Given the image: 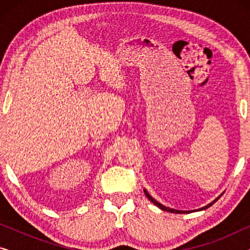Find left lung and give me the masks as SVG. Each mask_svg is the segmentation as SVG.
<instances>
[{"label": "left lung", "instance_id": "left-lung-1", "mask_svg": "<svg viewBox=\"0 0 250 250\" xmlns=\"http://www.w3.org/2000/svg\"><path fill=\"white\" fill-rule=\"evenodd\" d=\"M145 193H146V198H148V199H149L150 201H151V203H152V204H155L157 207H159V208H160V209H163V210H166V211H170V213H175V214L189 213V211H190V210H189V211H186V210H177V209H173V208L166 207V206H164V205H162V204H160V203H158V201H157V200H155V199H153V198H152L151 196H150V194L148 193V191H146V189H145ZM221 196H222V194H221ZM221 196H218V197L216 198V199H215L214 201H211V203H210V204H208V205H207V206H205V207H203V208H199V209H196V210H203V209H207V208H208V207H210V206H211V205H213V204H215V203H216V201H217V200H218V199H220V198H221ZM196 210H194V211H196Z\"/></svg>", "mask_w": 250, "mask_h": 250}]
</instances>
